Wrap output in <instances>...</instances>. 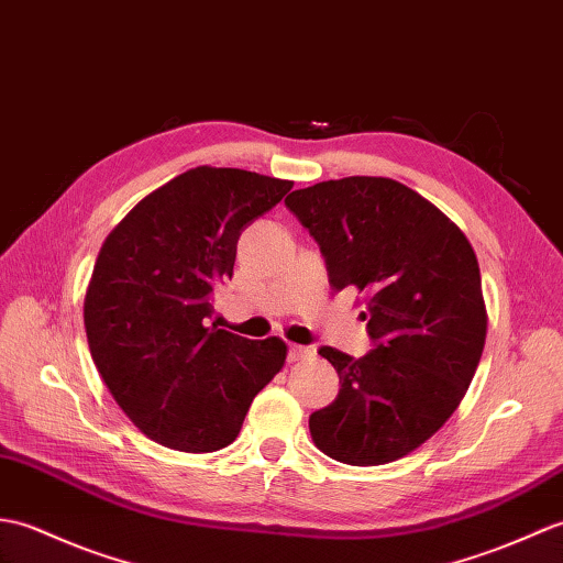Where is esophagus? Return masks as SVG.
Returning a JSON list of instances; mask_svg holds the SVG:
<instances>
[{
  "label": "esophagus",
  "mask_w": 563,
  "mask_h": 563,
  "mask_svg": "<svg viewBox=\"0 0 563 563\" xmlns=\"http://www.w3.org/2000/svg\"><path fill=\"white\" fill-rule=\"evenodd\" d=\"M313 356V346L306 344H289V361H303Z\"/></svg>",
  "instance_id": "esophagus-1"
}]
</instances>
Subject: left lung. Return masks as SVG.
Listing matches in <instances>:
<instances>
[{"label": "left lung", "mask_w": 563, "mask_h": 563, "mask_svg": "<svg viewBox=\"0 0 563 563\" xmlns=\"http://www.w3.org/2000/svg\"><path fill=\"white\" fill-rule=\"evenodd\" d=\"M284 202L320 245L334 289L368 294L371 352L318 349L342 387L310 415V435L332 460L385 465L443 427L479 366L477 255L443 211L390 178L324 180Z\"/></svg>", "instance_id": "left-lung-1"}]
</instances>
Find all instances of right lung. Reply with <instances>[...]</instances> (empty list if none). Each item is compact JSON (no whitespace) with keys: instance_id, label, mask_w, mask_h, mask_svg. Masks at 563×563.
Wrapping results in <instances>:
<instances>
[{"instance_id":"add662e5","label":"right lung","mask_w":563,"mask_h":563,"mask_svg":"<svg viewBox=\"0 0 563 563\" xmlns=\"http://www.w3.org/2000/svg\"><path fill=\"white\" fill-rule=\"evenodd\" d=\"M291 180L199 166L142 199L98 253L84 324L93 364L134 427L183 453L239 435L255 395L286 358L279 336L207 328L233 277L241 233Z\"/></svg>"}]
</instances>
